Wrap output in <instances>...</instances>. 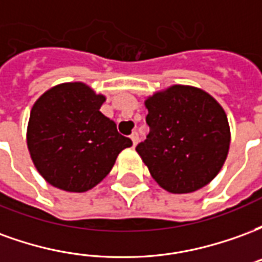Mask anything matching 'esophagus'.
<instances>
[{
    "label": "esophagus",
    "mask_w": 262,
    "mask_h": 262,
    "mask_svg": "<svg viewBox=\"0 0 262 262\" xmlns=\"http://www.w3.org/2000/svg\"><path fill=\"white\" fill-rule=\"evenodd\" d=\"M130 139H132V142H133V144L136 146L137 143H139V133L137 132H133L130 135Z\"/></svg>",
    "instance_id": "esophagus-1"
}]
</instances>
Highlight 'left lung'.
<instances>
[{"label":"left lung","instance_id":"8db88e82","mask_svg":"<svg viewBox=\"0 0 262 262\" xmlns=\"http://www.w3.org/2000/svg\"><path fill=\"white\" fill-rule=\"evenodd\" d=\"M144 103L150 132L136 151L160 187L188 193L212 181L230 146V127L219 102L195 86L172 85Z\"/></svg>","mask_w":262,"mask_h":262}]
</instances>
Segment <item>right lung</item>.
<instances>
[{
  "mask_svg": "<svg viewBox=\"0 0 262 262\" xmlns=\"http://www.w3.org/2000/svg\"><path fill=\"white\" fill-rule=\"evenodd\" d=\"M105 101L82 82L53 86L31 111L26 142L39 174L67 192H85L112 170L132 140L99 111Z\"/></svg>",
  "mask_w": 262,
  "mask_h": 262,
  "instance_id": "1",
  "label": "right lung"
}]
</instances>
